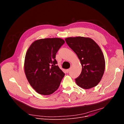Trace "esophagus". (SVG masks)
<instances>
[{
    "mask_svg": "<svg viewBox=\"0 0 124 124\" xmlns=\"http://www.w3.org/2000/svg\"><path fill=\"white\" fill-rule=\"evenodd\" d=\"M70 69H67V70H66L67 73H69V72H70Z\"/></svg>",
    "mask_w": 124,
    "mask_h": 124,
    "instance_id": "34e87169",
    "label": "esophagus"
}]
</instances>
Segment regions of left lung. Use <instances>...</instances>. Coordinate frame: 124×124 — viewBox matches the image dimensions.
<instances>
[{"instance_id": "1", "label": "left lung", "mask_w": 124, "mask_h": 124, "mask_svg": "<svg viewBox=\"0 0 124 124\" xmlns=\"http://www.w3.org/2000/svg\"><path fill=\"white\" fill-rule=\"evenodd\" d=\"M65 41L76 53L82 66L80 75L75 79L77 84L84 89L97 86L103 76L105 65L100 47L88 37H68Z\"/></svg>"}]
</instances>
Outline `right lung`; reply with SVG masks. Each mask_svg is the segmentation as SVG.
<instances>
[{
    "mask_svg": "<svg viewBox=\"0 0 124 124\" xmlns=\"http://www.w3.org/2000/svg\"><path fill=\"white\" fill-rule=\"evenodd\" d=\"M65 41L61 38L35 41L27 49L24 72L28 81L38 93L49 95L57 90L65 74L56 65V54Z\"/></svg>",
    "mask_w": 124,
    "mask_h": 124,
    "instance_id": "right-lung-1",
    "label": "right lung"
}]
</instances>
